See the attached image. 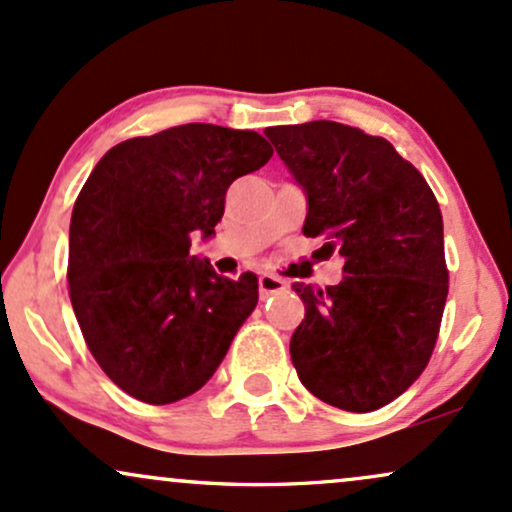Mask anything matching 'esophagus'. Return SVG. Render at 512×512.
Masks as SVG:
<instances>
[{
	"instance_id": "obj_1",
	"label": "esophagus",
	"mask_w": 512,
	"mask_h": 512,
	"mask_svg": "<svg viewBox=\"0 0 512 512\" xmlns=\"http://www.w3.org/2000/svg\"><path fill=\"white\" fill-rule=\"evenodd\" d=\"M258 290H261V297H270V294H278L287 290V282L278 278L275 273H263L258 278Z\"/></svg>"
}]
</instances>
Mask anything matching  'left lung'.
I'll use <instances>...</instances> for the list:
<instances>
[{"instance_id":"1","label":"left lung","mask_w":512,"mask_h":512,"mask_svg":"<svg viewBox=\"0 0 512 512\" xmlns=\"http://www.w3.org/2000/svg\"><path fill=\"white\" fill-rule=\"evenodd\" d=\"M263 134L306 196L302 232L345 261L338 285H292L306 309L292 364L318 400L374 412L405 393L434 352L448 297L441 208L386 138L326 119Z\"/></svg>"}]
</instances>
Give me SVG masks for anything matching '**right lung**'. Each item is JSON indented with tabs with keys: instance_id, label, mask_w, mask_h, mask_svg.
<instances>
[{
	"instance_id": "obj_1",
	"label": "right lung",
	"mask_w": 512,
	"mask_h": 512,
	"mask_svg": "<svg viewBox=\"0 0 512 512\" xmlns=\"http://www.w3.org/2000/svg\"><path fill=\"white\" fill-rule=\"evenodd\" d=\"M273 150L256 131L182 124L102 155L74 203L69 297L95 362L131 398L170 405L215 374L258 304V278L191 256L234 179Z\"/></svg>"
}]
</instances>
